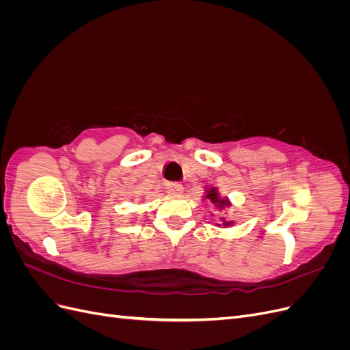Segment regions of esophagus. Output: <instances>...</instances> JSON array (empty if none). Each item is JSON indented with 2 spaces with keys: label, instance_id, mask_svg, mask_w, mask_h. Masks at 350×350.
I'll return each mask as SVG.
<instances>
[{
  "label": "esophagus",
  "instance_id": "esophagus-1",
  "mask_svg": "<svg viewBox=\"0 0 350 350\" xmlns=\"http://www.w3.org/2000/svg\"><path fill=\"white\" fill-rule=\"evenodd\" d=\"M166 191L169 194H181L184 191V187H183V184H179V183H167L166 184Z\"/></svg>",
  "mask_w": 350,
  "mask_h": 350
}]
</instances>
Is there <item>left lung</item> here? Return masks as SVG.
<instances>
[{"mask_svg":"<svg viewBox=\"0 0 350 350\" xmlns=\"http://www.w3.org/2000/svg\"><path fill=\"white\" fill-rule=\"evenodd\" d=\"M206 198H208L211 203H215V204H217L219 207H224V206H229V201H228V198H220L219 197V193H217V189L216 188H210L208 191H207V194H206ZM232 224H234V221H225L224 224V226H230Z\"/></svg>","mask_w":350,"mask_h":350,"instance_id":"1","label":"left lung"}]
</instances>
